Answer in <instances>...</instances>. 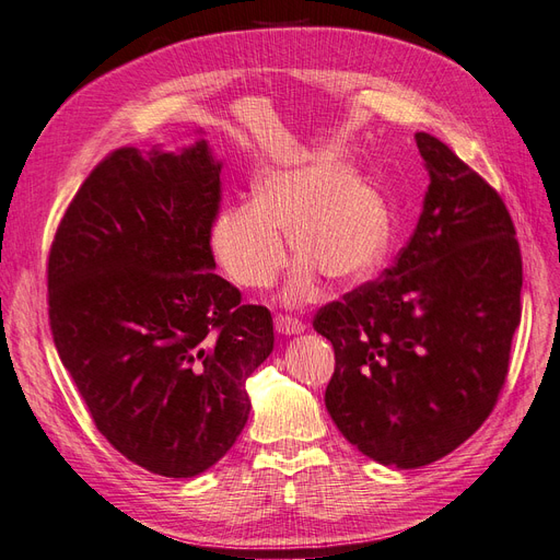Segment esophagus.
I'll return each instance as SVG.
<instances>
[{
	"mask_svg": "<svg viewBox=\"0 0 560 560\" xmlns=\"http://www.w3.org/2000/svg\"><path fill=\"white\" fill-rule=\"evenodd\" d=\"M303 329H306V325H303L301 319L292 317V315H276V331L278 334H284V336H294V334H301Z\"/></svg>",
	"mask_w": 560,
	"mask_h": 560,
	"instance_id": "34e87169",
	"label": "esophagus"
}]
</instances>
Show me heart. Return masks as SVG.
Segmentation results:
<instances>
[{
	"mask_svg": "<svg viewBox=\"0 0 560 560\" xmlns=\"http://www.w3.org/2000/svg\"><path fill=\"white\" fill-rule=\"evenodd\" d=\"M287 233L299 259L282 301L296 306L315 296L317 273L336 287H354L383 266L393 224L378 186L331 156L257 177L249 202L217 212L210 247L224 273L247 290L273 284L287 261Z\"/></svg>",
	"mask_w": 560,
	"mask_h": 560,
	"instance_id": "obj_1",
	"label": "heart"
}]
</instances>
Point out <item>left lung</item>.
<instances>
[{
  "label": "left lung",
  "instance_id": "1",
  "mask_svg": "<svg viewBox=\"0 0 560 560\" xmlns=\"http://www.w3.org/2000/svg\"><path fill=\"white\" fill-rule=\"evenodd\" d=\"M430 186L411 241L383 278L319 308L336 354L325 404L381 465L448 455L493 411L521 322V249L502 198L428 132Z\"/></svg>",
  "mask_w": 560,
  "mask_h": 560
}]
</instances>
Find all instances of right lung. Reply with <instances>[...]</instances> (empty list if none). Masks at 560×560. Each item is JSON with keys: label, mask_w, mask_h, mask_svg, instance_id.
I'll use <instances>...</instances> for the list:
<instances>
[{"label": "right lung", "mask_w": 560, "mask_h": 560, "mask_svg": "<svg viewBox=\"0 0 560 560\" xmlns=\"http://www.w3.org/2000/svg\"><path fill=\"white\" fill-rule=\"evenodd\" d=\"M222 161L121 147L81 184L48 254V319L95 428L130 463L186 479L235 444L273 317L214 273Z\"/></svg>", "instance_id": "obj_1"}]
</instances>
